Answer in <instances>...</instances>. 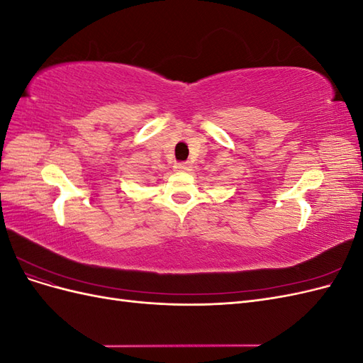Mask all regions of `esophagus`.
<instances>
[{
	"instance_id": "34e87169",
	"label": "esophagus",
	"mask_w": 363,
	"mask_h": 363,
	"mask_svg": "<svg viewBox=\"0 0 363 363\" xmlns=\"http://www.w3.org/2000/svg\"><path fill=\"white\" fill-rule=\"evenodd\" d=\"M175 169H177V171H189L191 169V163L189 162L175 163Z\"/></svg>"
}]
</instances>
